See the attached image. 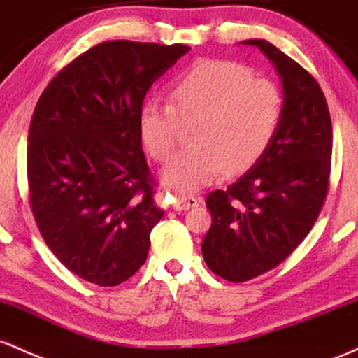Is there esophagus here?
I'll return each instance as SVG.
<instances>
[{
  "mask_svg": "<svg viewBox=\"0 0 358 358\" xmlns=\"http://www.w3.org/2000/svg\"><path fill=\"white\" fill-rule=\"evenodd\" d=\"M201 203V198H196V196L192 194H176L174 201H172V206H174L176 211H187L191 210V208H196L199 206Z\"/></svg>",
  "mask_w": 358,
  "mask_h": 358,
  "instance_id": "1",
  "label": "esophagus"
}]
</instances>
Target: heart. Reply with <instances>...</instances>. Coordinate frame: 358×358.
Listing matches in <instances>:
<instances>
[{
	"mask_svg": "<svg viewBox=\"0 0 358 358\" xmlns=\"http://www.w3.org/2000/svg\"><path fill=\"white\" fill-rule=\"evenodd\" d=\"M171 103L150 99L138 118L143 143L157 160L171 157L180 122L198 120L194 147L164 166L167 186L194 191L228 172L245 171L260 159L279 130L284 92L275 81L254 78L250 67L230 60H203L172 84Z\"/></svg>",
	"mask_w": 358,
	"mask_h": 358,
	"instance_id": "1",
	"label": "heart"
}]
</instances>
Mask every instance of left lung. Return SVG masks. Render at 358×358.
<instances>
[{"instance_id":"8db88e82","label":"left lung","mask_w":358,"mask_h":358,"mask_svg":"<svg viewBox=\"0 0 358 358\" xmlns=\"http://www.w3.org/2000/svg\"><path fill=\"white\" fill-rule=\"evenodd\" d=\"M274 64L284 116L267 150L227 191L208 194L201 252L216 275L245 282L279 266L306 238L328 191L333 130L320 84L267 40H243Z\"/></svg>"}]
</instances>
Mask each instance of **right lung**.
I'll return each mask as SVG.
<instances>
[{
    "mask_svg": "<svg viewBox=\"0 0 358 358\" xmlns=\"http://www.w3.org/2000/svg\"><path fill=\"white\" fill-rule=\"evenodd\" d=\"M191 47L110 40L52 79L27 147L30 206L47 247L71 272L111 287L145 264L164 216L142 150L147 91Z\"/></svg>",
    "mask_w": 358,
    "mask_h": 358,
    "instance_id": "1",
    "label": "right lung"
}]
</instances>
